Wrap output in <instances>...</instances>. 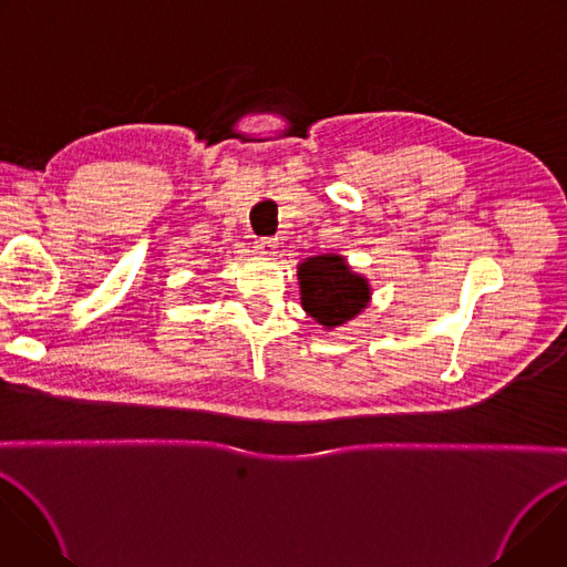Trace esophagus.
I'll return each mask as SVG.
<instances>
[{
  "label": "esophagus",
  "instance_id": "obj_1",
  "mask_svg": "<svg viewBox=\"0 0 567 567\" xmlns=\"http://www.w3.org/2000/svg\"><path fill=\"white\" fill-rule=\"evenodd\" d=\"M256 251H258L260 256H276V251H278V239H274V237H260V239H256Z\"/></svg>",
  "mask_w": 567,
  "mask_h": 567
}]
</instances>
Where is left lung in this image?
Instances as JSON below:
<instances>
[{
    "mask_svg": "<svg viewBox=\"0 0 567 567\" xmlns=\"http://www.w3.org/2000/svg\"><path fill=\"white\" fill-rule=\"evenodd\" d=\"M300 305L318 326L334 330L354 320L372 300V287L339 254H320L298 265Z\"/></svg>",
    "mask_w": 567,
    "mask_h": 567,
    "instance_id": "left-lung-1",
    "label": "left lung"
}]
</instances>
